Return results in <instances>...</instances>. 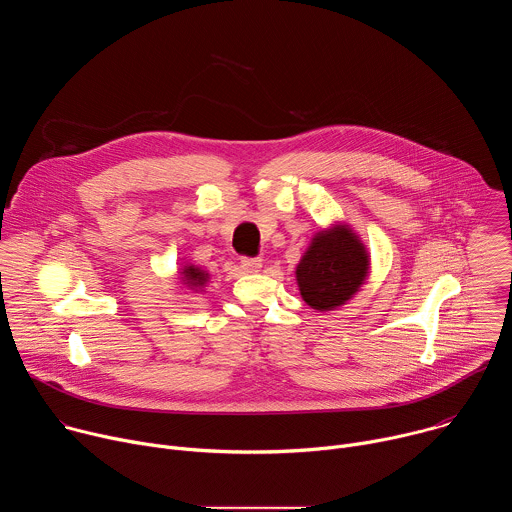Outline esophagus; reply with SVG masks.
<instances>
[{
  "label": "esophagus",
  "instance_id": "obj_1",
  "mask_svg": "<svg viewBox=\"0 0 512 512\" xmlns=\"http://www.w3.org/2000/svg\"><path fill=\"white\" fill-rule=\"evenodd\" d=\"M241 267L247 273H257L261 269V259L259 257H241Z\"/></svg>",
  "mask_w": 512,
  "mask_h": 512
}]
</instances>
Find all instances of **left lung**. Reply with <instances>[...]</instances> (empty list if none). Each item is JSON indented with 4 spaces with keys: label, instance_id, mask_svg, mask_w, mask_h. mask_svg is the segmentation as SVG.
Returning a JSON list of instances; mask_svg holds the SVG:
<instances>
[{
    "label": "left lung",
    "instance_id": "left-lung-1",
    "mask_svg": "<svg viewBox=\"0 0 512 512\" xmlns=\"http://www.w3.org/2000/svg\"><path fill=\"white\" fill-rule=\"evenodd\" d=\"M367 273L369 255L346 227L318 233L296 269L304 302L320 312L350 300Z\"/></svg>",
    "mask_w": 512,
    "mask_h": 512
}]
</instances>
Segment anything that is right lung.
<instances>
[{
    "mask_svg": "<svg viewBox=\"0 0 512 512\" xmlns=\"http://www.w3.org/2000/svg\"><path fill=\"white\" fill-rule=\"evenodd\" d=\"M182 275H184V279L188 281V285H194V287H198V285H204V283H206V279H208V273L200 271V269H198V267H194V265H190V267H184Z\"/></svg>",
    "mask_w": 512,
    "mask_h": 512,
    "instance_id": "right-lung-1",
    "label": "right lung"
}]
</instances>
